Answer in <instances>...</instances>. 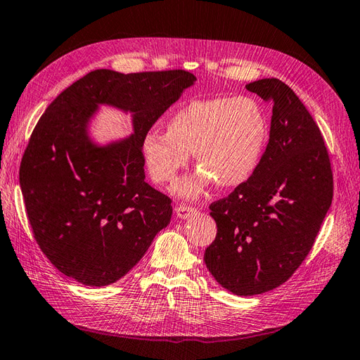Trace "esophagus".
<instances>
[{"label":"esophagus","mask_w":360,"mask_h":360,"mask_svg":"<svg viewBox=\"0 0 360 360\" xmlns=\"http://www.w3.org/2000/svg\"><path fill=\"white\" fill-rule=\"evenodd\" d=\"M176 216L179 217V219H187L188 216H191V214H195L196 213V208L195 207H190V205H178L176 207Z\"/></svg>","instance_id":"34e87169"}]
</instances>
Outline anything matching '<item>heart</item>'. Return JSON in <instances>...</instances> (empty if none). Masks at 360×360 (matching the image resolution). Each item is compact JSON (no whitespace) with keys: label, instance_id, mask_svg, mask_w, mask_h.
<instances>
[{"label":"heart","instance_id":"1","mask_svg":"<svg viewBox=\"0 0 360 360\" xmlns=\"http://www.w3.org/2000/svg\"><path fill=\"white\" fill-rule=\"evenodd\" d=\"M269 122L259 101L250 97H216L190 101L165 126V134L143 136L141 152L147 172L156 184H172L195 153L199 172L176 186L182 198L195 199L210 184L236 187L259 167Z\"/></svg>","mask_w":360,"mask_h":360}]
</instances>
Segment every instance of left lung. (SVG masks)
<instances>
[{
    "mask_svg": "<svg viewBox=\"0 0 360 360\" xmlns=\"http://www.w3.org/2000/svg\"><path fill=\"white\" fill-rule=\"evenodd\" d=\"M246 89L272 103L269 143L252 176L210 205L217 234L204 255L216 281L240 297L290 278L333 199L324 138L297 94L274 77Z\"/></svg>",
    "mask_w": 360,
    "mask_h": 360,
    "instance_id": "left-lung-1",
    "label": "left lung"
}]
</instances>
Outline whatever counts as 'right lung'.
<instances>
[{
  "label": "right lung",
  "instance_id": "add662e5",
  "mask_svg": "<svg viewBox=\"0 0 360 360\" xmlns=\"http://www.w3.org/2000/svg\"><path fill=\"white\" fill-rule=\"evenodd\" d=\"M195 80L186 70H96L45 109L22 155L20 184L34 240L63 275L91 288L112 284L169 225L172 199L144 181L141 141ZM101 103L131 110L134 135L92 145L86 123Z\"/></svg>",
  "mask_w": 360,
  "mask_h": 360
}]
</instances>
